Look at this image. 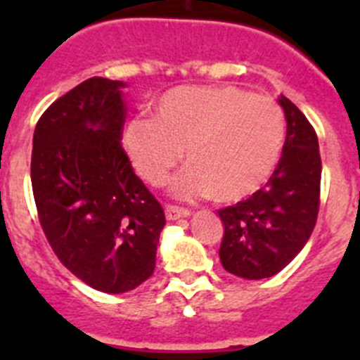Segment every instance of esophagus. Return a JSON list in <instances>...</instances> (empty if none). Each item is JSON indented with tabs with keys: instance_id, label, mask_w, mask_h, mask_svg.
I'll return each mask as SVG.
<instances>
[{
	"instance_id": "34e87169",
	"label": "esophagus",
	"mask_w": 360,
	"mask_h": 360,
	"mask_svg": "<svg viewBox=\"0 0 360 360\" xmlns=\"http://www.w3.org/2000/svg\"><path fill=\"white\" fill-rule=\"evenodd\" d=\"M189 216H191V211H187V209L174 207V205H167V207H165V219H169V221L189 218Z\"/></svg>"
}]
</instances>
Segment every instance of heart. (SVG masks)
Returning a JSON list of instances; mask_svg holds the SVG:
<instances>
[{
    "label": "heart",
    "mask_w": 360,
    "mask_h": 360,
    "mask_svg": "<svg viewBox=\"0 0 360 360\" xmlns=\"http://www.w3.org/2000/svg\"><path fill=\"white\" fill-rule=\"evenodd\" d=\"M285 135L274 98L231 84L178 86L153 104L149 120L126 126L122 142L149 186H164L184 151L189 167L171 184L173 196L238 203L272 176Z\"/></svg>",
    "instance_id": "heart-1"
}]
</instances>
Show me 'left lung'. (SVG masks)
Returning <instances> with one entry per match:
<instances>
[{
	"instance_id": "left-lung-1",
	"label": "left lung",
	"mask_w": 360,
	"mask_h": 360,
	"mask_svg": "<svg viewBox=\"0 0 360 360\" xmlns=\"http://www.w3.org/2000/svg\"><path fill=\"white\" fill-rule=\"evenodd\" d=\"M278 101L287 139L274 174L249 200L218 211L225 229L219 262L243 279L272 278L285 269L307 245L319 212L317 135L292 101Z\"/></svg>"
}]
</instances>
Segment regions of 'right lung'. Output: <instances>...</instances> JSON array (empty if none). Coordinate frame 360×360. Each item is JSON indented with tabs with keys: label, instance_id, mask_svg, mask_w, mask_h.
Wrapping results in <instances>:
<instances>
[{
	"label": "right lung",
	"instance_id": "obj_1",
	"mask_svg": "<svg viewBox=\"0 0 360 360\" xmlns=\"http://www.w3.org/2000/svg\"><path fill=\"white\" fill-rule=\"evenodd\" d=\"M124 81L91 77L44 111L34 131L32 189L46 240L88 287L122 294L151 278L162 205L120 146Z\"/></svg>",
	"mask_w": 360,
	"mask_h": 360
}]
</instances>
